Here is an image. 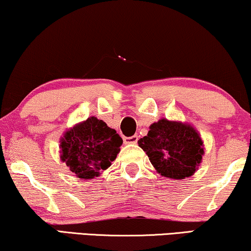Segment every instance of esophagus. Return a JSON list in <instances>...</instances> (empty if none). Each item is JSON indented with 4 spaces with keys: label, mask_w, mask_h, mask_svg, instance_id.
Instances as JSON below:
<instances>
[{
    "label": "esophagus",
    "mask_w": 251,
    "mask_h": 251,
    "mask_svg": "<svg viewBox=\"0 0 251 251\" xmlns=\"http://www.w3.org/2000/svg\"><path fill=\"white\" fill-rule=\"evenodd\" d=\"M138 141V136L137 134H134V136L131 137H125L123 138V143L126 145H130V144H136Z\"/></svg>",
    "instance_id": "1"
}]
</instances>
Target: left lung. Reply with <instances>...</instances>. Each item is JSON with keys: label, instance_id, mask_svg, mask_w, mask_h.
I'll list each match as a JSON object with an SVG mask.
<instances>
[{"label": "left lung", "instance_id": "1", "mask_svg": "<svg viewBox=\"0 0 251 251\" xmlns=\"http://www.w3.org/2000/svg\"><path fill=\"white\" fill-rule=\"evenodd\" d=\"M138 144L158 173L171 179L192 176L204 154L201 138L192 126L166 119L152 123Z\"/></svg>", "mask_w": 251, "mask_h": 251}]
</instances>
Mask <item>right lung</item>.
<instances>
[{
    "instance_id": "obj_1",
    "label": "right lung",
    "mask_w": 251,
    "mask_h": 251,
    "mask_svg": "<svg viewBox=\"0 0 251 251\" xmlns=\"http://www.w3.org/2000/svg\"><path fill=\"white\" fill-rule=\"evenodd\" d=\"M122 138L96 118H88L64 133L61 159L81 179H93L117 158Z\"/></svg>"
}]
</instances>
